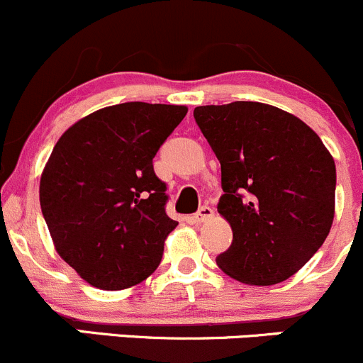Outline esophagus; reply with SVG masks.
Wrapping results in <instances>:
<instances>
[{
    "instance_id": "esophagus-1",
    "label": "esophagus",
    "mask_w": 363,
    "mask_h": 363,
    "mask_svg": "<svg viewBox=\"0 0 363 363\" xmlns=\"http://www.w3.org/2000/svg\"><path fill=\"white\" fill-rule=\"evenodd\" d=\"M211 217H213V210H211L210 206H201L199 211L194 215V220H196V222H206V220H210Z\"/></svg>"
}]
</instances>
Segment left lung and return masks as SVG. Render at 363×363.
Here are the masks:
<instances>
[{
    "instance_id": "obj_1",
    "label": "left lung",
    "mask_w": 363,
    "mask_h": 363,
    "mask_svg": "<svg viewBox=\"0 0 363 363\" xmlns=\"http://www.w3.org/2000/svg\"><path fill=\"white\" fill-rule=\"evenodd\" d=\"M194 118L220 162L217 211L233 229L218 268L250 286L286 281L332 228L333 157L300 118L268 104L201 106Z\"/></svg>"
}]
</instances>
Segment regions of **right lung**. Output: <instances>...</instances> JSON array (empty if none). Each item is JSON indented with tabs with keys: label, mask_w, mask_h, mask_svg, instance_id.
<instances>
[{
	"label": "right lung",
	"mask_w": 363,
	"mask_h": 363,
	"mask_svg": "<svg viewBox=\"0 0 363 363\" xmlns=\"http://www.w3.org/2000/svg\"><path fill=\"white\" fill-rule=\"evenodd\" d=\"M185 106L125 102L63 132L40 177V208L56 252L93 288L120 291L148 279L178 225L153 157Z\"/></svg>",
	"instance_id": "1"
}]
</instances>
